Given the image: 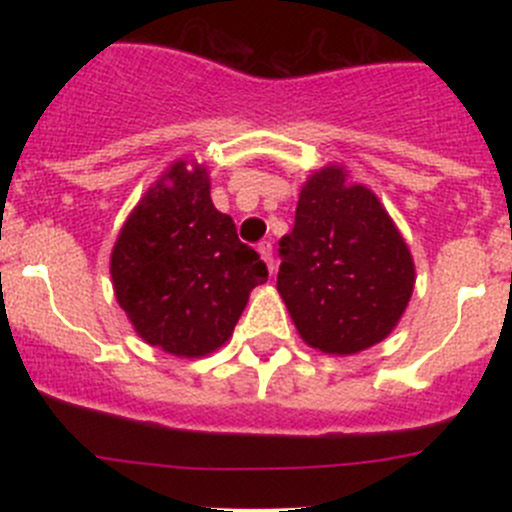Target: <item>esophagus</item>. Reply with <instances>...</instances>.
Masks as SVG:
<instances>
[{
  "label": "esophagus",
  "instance_id": "1",
  "mask_svg": "<svg viewBox=\"0 0 512 512\" xmlns=\"http://www.w3.org/2000/svg\"><path fill=\"white\" fill-rule=\"evenodd\" d=\"M257 252H260L262 260L267 262V267H270V272H275V257H272V242H270V240H262L260 245H257Z\"/></svg>",
  "mask_w": 512,
  "mask_h": 512
}]
</instances>
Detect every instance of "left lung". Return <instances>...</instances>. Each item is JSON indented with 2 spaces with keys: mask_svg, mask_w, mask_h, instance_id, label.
Segmentation results:
<instances>
[{
  "mask_svg": "<svg viewBox=\"0 0 512 512\" xmlns=\"http://www.w3.org/2000/svg\"><path fill=\"white\" fill-rule=\"evenodd\" d=\"M277 289L299 337L327 354H356L389 337L414 292L411 252L379 198L347 185L337 165L299 193L280 240Z\"/></svg>",
  "mask_w": 512,
  "mask_h": 512,
  "instance_id": "1",
  "label": "left lung"
}]
</instances>
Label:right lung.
I'll return each mask as SVG.
<instances>
[{
    "instance_id": "1",
    "label": "right lung",
    "mask_w": 512,
    "mask_h": 512,
    "mask_svg": "<svg viewBox=\"0 0 512 512\" xmlns=\"http://www.w3.org/2000/svg\"><path fill=\"white\" fill-rule=\"evenodd\" d=\"M116 299L151 347L203 356L230 339L267 267L215 210L205 168L183 160L143 195L111 255Z\"/></svg>"
}]
</instances>
